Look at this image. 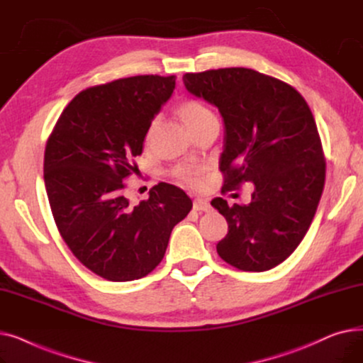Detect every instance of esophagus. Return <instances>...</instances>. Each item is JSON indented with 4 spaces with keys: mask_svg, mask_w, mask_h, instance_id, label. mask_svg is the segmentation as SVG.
<instances>
[{
    "mask_svg": "<svg viewBox=\"0 0 363 363\" xmlns=\"http://www.w3.org/2000/svg\"><path fill=\"white\" fill-rule=\"evenodd\" d=\"M193 207H194V211H199V212H208L212 208L211 203L204 199H196L193 203Z\"/></svg>",
    "mask_w": 363,
    "mask_h": 363,
    "instance_id": "34e87169",
    "label": "esophagus"
}]
</instances>
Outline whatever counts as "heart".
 Masks as SVG:
<instances>
[{"mask_svg":"<svg viewBox=\"0 0 363 363\" xmlns=\"http://www.w3.org/2000/svg\"><path fill=\"white\" fill-rule=\"evenodd\" d=\"M178 116L186 126L189 132L196 130L203 123H206L208 119L215 118L212 111L208 110L206 106L196 100H185L178 106ZM179 177L189 185H197L199 184V172L194 169H184L179 172Z\"/></svg>","mask_w":363,"mask_h":363,"instance_id":"1","label":"heart"}]
</instances>
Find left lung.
<instances>
[{"label":"left lung","mask_w":363,"mask_h":363,"mask_svg":"<svg viewBox=\"0 0 363 363\" xmlns=\"http://www.w3.org/2000/svg\"><path fill=\"white\" fill-rule=\"evenodd\" d=\"M182 79L188 92L218 107L223 119V188L255 184L249 204L212 200L228 222L218 255L241 271H269L306 235L325 184L313 114L293 86L253 69L185 73Z\"/></svg>","instance_id":"1"}]
</instances>
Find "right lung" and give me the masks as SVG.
I'll return each instance as SVG.
<instances>
[{
    "label": "right lung",
    "mask_w": 363,
    "mask_h": 363,
    "mask_svg": "<svg viewBox=\"0 0 363 363\" xmlns=\"http://www.w3.org/2000/svg\"><path fill=\"white\" fill-rule=\"evenodd\" d=\"M175 76L141 74L79 92L48 138L44 181L57 228L84 266L107 281H133L162 262L174 226L191 211L181 188L160 182L130 204L123 179L135 172L150 125Z\"/></svg>",
    "instance_id": "add662e5"
}]
</instances>
